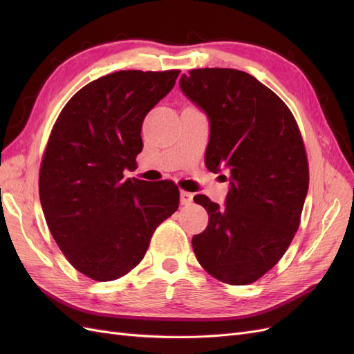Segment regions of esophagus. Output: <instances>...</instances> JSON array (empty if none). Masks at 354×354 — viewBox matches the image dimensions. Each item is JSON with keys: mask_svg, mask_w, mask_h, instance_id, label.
Returning <instances> with one entry per match:
<instances>
[{"mask_svg": "<svg viewBox=\"0 0 354 354\" xmlns=\"http://www.w3.org/2000/svg\"><path fill=\"white\" fill-rule=\"evenodd\" d=\"M192 202H194V195L189 194V192L181 190L180 192V203H181V205H190Z\"/></svg>", "mask_w": 354, "mask_h": 354, "instance_id": "esophagus-1", "label": "esophagus"}]
</instances>
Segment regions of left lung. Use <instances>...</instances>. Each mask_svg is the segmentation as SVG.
Segmentation results:
<instances>
[{
	"mask_svg": "<svg viewBox=\"0 0 354 354\" xmlns=\"http://www.w3.org/2000/svg\"><path fill=\"white\" fill-rule=\"evenodd\" d=\"M180 88L208 118L207 168L230 173L224 207L194 198L209 221L192 246L216 279L252 283L282 259L299 226L308 190L301 134L288 106L246 72L194 69Z\"/></svg>",
	"mask_w": 354,
	"mask_h": 354,
	"instance_id": "1",
	"label": "left lung"
}]
</instances>
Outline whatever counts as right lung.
<instances>
[{"instance_id":"right-lung-1","label":"right lung","mask_w":354,"mask_h":354,"mask_svg":"<svg viewBox=\"0 0 354 354\" xmlns=\"http://www.w3.org/2000/svg\"><path fill=\"white\" fill-rule=\"evenodd\" d=\"M178 73L120 71L94 80L53 127L39 169L41 207L68 261L94 281L134 269L155 229L178 208L173 181L124 178L143 149L145 116Z\"/></svg>"}]
</instances>
